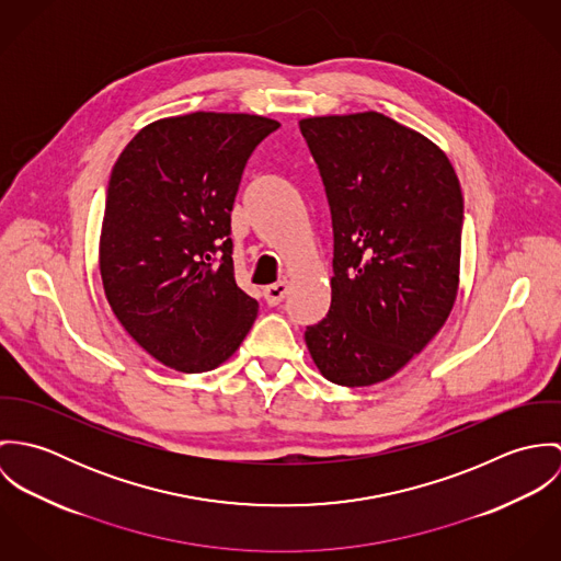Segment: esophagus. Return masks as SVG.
Masks as SVG:
<instances>
[{
    "label": "esophagus",
    "instance_id": "esophagus-1",
    "mask_svg": "<svg viewBox=\"0 0 561 561\" xmlns=\"http://www.w3.org/2000/svg\"><path fill=\"white\" fill-rule=\"evenodd\" d=\"M287 291H289V283L287 280H278V283H274V285L263 289V298H265V302L270 307H278L283 302V298L287 296Z\"/></svg>",
    "mask_w": 561,
    "mask_h": 561
}]
</instances>
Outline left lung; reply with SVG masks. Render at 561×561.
Listing matches in <instances>:
<instances>
[{"label": "left lung", "mask_w": 561, "mask_h": 561, "mask_svg": "<svg viewBox=\"0 0 561 561\" xmlns=\"http://www.w3.org/2000/svg\"><path fill=\"white\" fill-rule=\"evenodd\" d=\"M332 218V300L305 341L321 374L369 387L398 374L449 318L465 201L447 156L393 118L300 121Z\"/></svg>", "instance_id": "1"}]
</instances>
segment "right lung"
Listing matches in <instances>:
<instances>
[{"mask_svg": "<svg viewBox=\"0 0 561 561\" xmlns=\"http://www.w3.org/2000/svg\"><path fill=\"white\" fill-rule=\"evenodd\" d=\"M280 125L194 112L147 125L114 163L99 270L131 339L165 367L222 365L259 302L236 283L231 211L252 151Z\"/></svg>", "mask_w": 561, "mask_h": 561, "instance_id": "add662e5", "label": "right lung"}]
</instances>
